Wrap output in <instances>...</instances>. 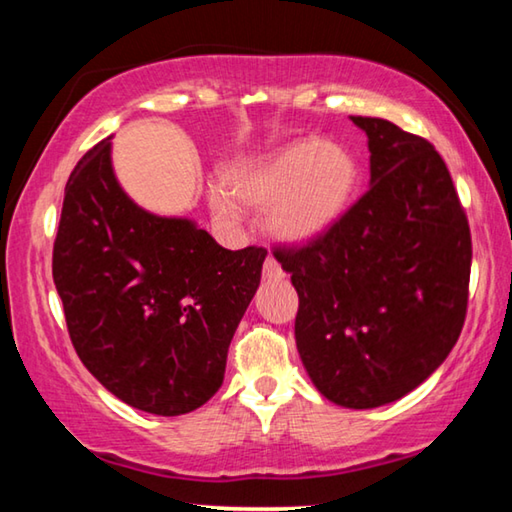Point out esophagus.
Wrapping results in <instances>:
<instances>
[{"mask_svg": "<svg viewBox=\"0 0 512 512\" xmlns=\"http://www.w3.org/2000/svg\"><path fill=\"white\" fill-rule=\"evenodd\" d=\"M264 275L268 277V280H282V277H284L282 266L277 264V259L271 257V255H268L266 262H264Z\"/></svg>", "mask_w": 512, "mask_h": 512, "instance_id": "obj_1", "label": "esophagus"}]
</instances>
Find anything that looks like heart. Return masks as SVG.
<instances>
[{
  "label": "heart",
  "instance_id": "heart-1",
  "mask_svg": "<svg viewBox=\"0 0 512 512\" xmlns=\"http://www.w3.org/2000/svg\"><path fill=\"white\" fill-rule=\"evenodd\" d=\"M359 167L354 155L336 142L291 144L259 162H248L230 176V188L214 187L212 205L237 216L239 201L275 207L271 228L291 244H307L341 219L354 196Z\"/></svg>",
  "mask_w": 512,
  "mask_h": 512
}]
</instances>
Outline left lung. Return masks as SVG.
<instances>
[{
  "label": "left lung",
  "mask_w": 512,
  "mask_h": 512,
  "mask_svg": "<svg viewBox=\"0 0 512 512\" xmlns=\"http://www.w3.org/2000/svg\"><path fill=\"white\" fill-rule=\"evenodd\" d=\"M370 187L323 235L273 250L298 291L296 345L329 402L375 409L418 388L461 336L470 225L433 146L377 117Z\"/></svg>",
  "instance_id": "8db88e82"
}]
</instances>
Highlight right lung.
Instances as JSON below:
<instances>
[{"label": "right lung", "mask_w": 512, "mask_h": 512, "mask_svg": "<svg viewBox=\"0 0 512 512\" xmlns=\"http://www.w3.org/2000/svg\"><path fill=\"white\" fill-rule=\"evenodd\" d=\"M110 146L67 180L54 284L83 366L135 409L183 415L221 388L266 250H228L194 221L142 210L117 183Z\"/></svg>", "instance_id": "obj_1"}]
</instances>
